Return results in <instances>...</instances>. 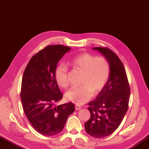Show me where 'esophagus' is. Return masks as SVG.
Masks as SVG:
<instances>
[{
    "label": "esophagus",
    "mask_w": 149,
    "mask_h": 149,
    "mask_svg": "<svg viewBox=\"0 0 149 149\" xmlns=\"http://www.w3.org/2000/svg\"><path fill=\"white\" fill-rule=\"evenodd\" d=\"M81 108V107H80V106H79V105H76L75 106V109L77 110H80V109Z\"/></svg>",
    "instance_id": "1"
}]
</instances>
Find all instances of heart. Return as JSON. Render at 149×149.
Instances as JSON below:
<instances>
[{"label": "heart", "instance_id": "1", "mask_svg": "<svg viewBox=\"0 0 149 149\" xmlns=\"http://www.w3.org/2000/svg\"><path fill=\"white\" fill-rule=\"evenodd\" d=\"M72 67L83 71L79 87H72L65 92V97L77 104H82L90 100L92 93H98L104 88L110 78V62L104 57H97L88 53L78 55L69 61ZM57 84L63 88L69 85L68 68L64 63L58 64L55 70Z\"/></svg>", "mask_w": 149, "mask_h": 149}]
</instances>
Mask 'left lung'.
Segmentation results:
<instances>
[{
    "label": "left lung",
    "instance_id": "obj_1",
    "mask_svg": "<svg viewBox=\"0 0 149 149\" xmlns=\"http://www.w3.org/2000/svg\"><path fill=\"white\" fill-rule=\"evenodd\" d=\"M110 62L111 72L107 84L95 100L88 102L91 118L85 123L90 136L101 138L113 133L128 110L130 87L124 66L119 57L108 47H95Z\"/></svg>",
    "mask_w": 149,
    "mask_h": 149
}]
</instances>
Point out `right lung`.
Segmentation results:
<instances>
[{"label": "right lung", "mask_w": 149, "mask_h": 149, "mask_svg": "<svg viewBox=\"0 0 149 149\" xmlns=\"http://www.w3.org/2000/svg\"><path fill=\"white\" fill-rule=\"evenodd\" d=\"M70 47L48 45L32 57L23 74L20 96L30 124L44 136H55L63 130L75 106L68 102L55 107L63 94L55 77L58 62Z\"/></svg>", "instance_id": "obj_1"}]
</instances>
